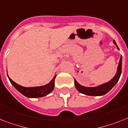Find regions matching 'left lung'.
I'll return each instance as SVG.
<instances>
[{"instance_id":"obj_1","label":"left lung","mask_w":128,"mask_h":128,"mask_svg":"<svg viewBox=\"0 0 128 128\" xmlns=\"http://www.w3.org/2000/svg\"><path fill=\"white\" fill-rule=\"evenodd\" d=\"M113 43L115 44L117 48L118 49L114 41H113ZM121 73H122V56H121L120 62H119V64L118 66V70H117L116 74L110 81L104 84H102L100 86H96V87H84V86L80 85L75 80V85H76V88L78 90V91H79L80 93L86 94V95L96 96H102L107 94V92H109L110 89L112 88L116 84V82L118 81L119 78L120 77Z\"/></svg>"}]
</instances>
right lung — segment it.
Listing matches in <instances>:
<instances>
[{
  "label": "right lung",
  "mask_w": 128,
  "mask_h": 128,
  "mask_svg": "<svg viewBox=\"0 0 128 128\" xmlns=\"http://www.w3.org/2000/svg\"><path fill=\"white\" fill-rule=\"evenodd\" d=\"M56 76H54L52 80L48 84H46L42 86H39V87L32 88L23 87L22 86H20L19 84L16 83L14 81H13L8 76V77L12 85L22 94L28 98H40L48 95L50 92H52L54 86V79H55Z\"/></svg>",
  "instance_id": "add662e5"
}]
</instances>
